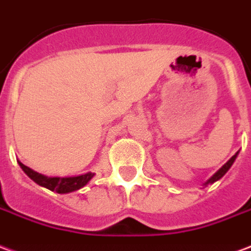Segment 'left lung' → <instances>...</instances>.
<instances>
[{
  "label": "left lung",
  "mask_w": 251,
  "mask_h": 251,
  "mask_svg": "<svg viewBox=\"0 0 251 251\" xmlns=\"http://www.w3.org/2000/svg\"><path fill=\"white\" fill-rule=\"evenodd\" d=\"M237 155H238V152L235 153V155H234L233 158L230 159V160H228L227 163L225 164V166H222V168H219L218 171H217V173L214 174L213 176H211V178L208 179L207 182H206V183H204V184L214 183V182H217V180H219V179L222 178L223 175H225V174H226V173H227V171H228V168H230V167H231V166H233L234 160H235V158H237Z\"/></svg>",
  "instance_id": "8db88e82"
}]
</instances>
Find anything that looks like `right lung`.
<instances>
[{
    "mask_svg": "<svg viewBox=\"0 0 251 251\" xmlns=\"http://www.w3.org/2000/svg\"><path fill=\"white\" fill-rule=\"evenodd\" d=\"M18 164L24 170V173L26 174L32 180H34L36 183L48 188L50 191H56L58 194L76 191L78 188L84 187L93 176L92 173H88L84 174V175H78V176H71V178H48L45 175H41V174L33 171L32 168H29L28 166H25L21 162H18Z\"/></svg>",
    "mask_w": 251,
    "mask_h": 251,
    "instance_id": "right-lung-1",
    "label": "right lung"
}]
</instances>
